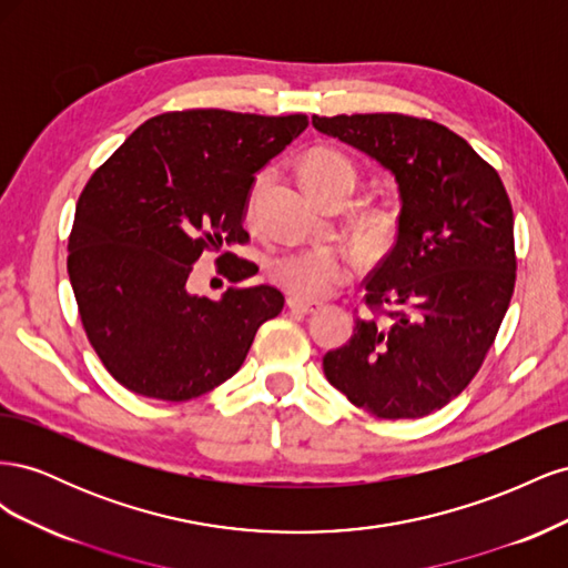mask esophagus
<instances>
[{
	"label": "esophagus",
	"mask_w": 568,
	"mask_h": 568,
	"mask_svg": "<svg viewBox=\"0 0 568 568\" xmlns=\"http://www.w3.org/2000/svg\"><path fill=\"white\" fill-rule=\"evenodd\" d=\"M286 305L291 307V311L294 313H301V315H313V313H317V311H322V303H317V301H305V298H286Z\"/></svg>",
	"instance_id": "34e87169"
}]
</instances>
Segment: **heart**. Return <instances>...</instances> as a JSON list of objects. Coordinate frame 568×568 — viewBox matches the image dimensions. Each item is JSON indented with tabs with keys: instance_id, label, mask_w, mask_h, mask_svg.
I'll return each instance as SVG.
<instances>
[{
	"instance_id": "heart-1",
	"label": "heart",
	"mask_w": 568,
	"mask_h": 568,
	"mask_svg": "<svg viewBox=\"0 0 568 568\" xmlns=\"http://www.w3.org/2000/svg\"><path fill=\"white\" fill-rule=\"evenodd\" d=\"M357 165L355 161L334 146H320L311 151L301 163V180L311 189V192L322 199L326 194H353L357 184ZM267 184V175L255 180L251 196H248V211L253 213L257 201L263 196V189ZM390 230V217L382 215L376 220V232L386 234ZM355 261L346 248L338 246H315V248H288L282 253H274L267 261V277L270 282L284 288L286 294L296 298H326L332 296L336 288L348 284L353 277Z\"/></svg>"
}]
</instances>
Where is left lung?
<instances>
[{"instance_id":"obj_1","label":"left lung","mask_w":568,"mask_h":568,"mask_svg":"<svg viewBox=\"0 0 568 568\" xmlns=\"http://www.w3.org/2000/svg\"><path fill=\"white\" fill-rule=\"evenodd\" d=\"M398 180V239L365 280L369 315L322 359L326 379L379 419H419L471 384L517 282L514 213L497 170L440 123L405 113L320 118Z\"/></svg>"}]
</instances>
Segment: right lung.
I'll use <instances>...</instances> for the list:
<instances>
[{"label": "right lung", "mask_w": 568, "mask_h": 568, "mask_svg": "<svg viewBox=\"0 0 568 568\" xmlns=\"http://www.w3.org/2000/svg\"><path fill=\"white\" fill-rule=\"evenodd\" d=\"M307 128V115L222 109L168 111L136 128L94 170L68 236V277L92 348L128 390L184 403L244 365L261 324L284 307L274 286H230L220 301L189 291L203 251L232 284L257 267L246 244L255 173Z\"/></svg>", "instance_id": "obj_1"}]
</instances>
